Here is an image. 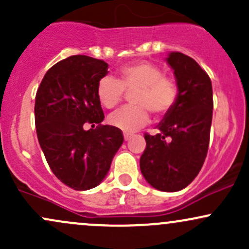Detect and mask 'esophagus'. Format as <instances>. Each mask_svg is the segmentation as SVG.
Listing matches in <instances>:
<instances>
[{
	"instance_id": "esophagus-1",
	"label": "esophagus",
	"mask_w": 249,
	"mask_h": 249,
	"mask_svg": "<svg viewBox=\"0 0 249 249\" xmlns=\"http://www.w3.org/2000/svg\"><path fill=\"white\" fill-rule=\"evenodd\" d=\"M133 137V133H130V132H124V139L125 141H130L131 138Z\"/></svg>"
}]
</instances>
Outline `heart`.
<instances>
[{
    "mask_svg": "<svg viewBox=\"0 0 249 249\" xmlns=\"http://www.w3.org/2000/svg\"><path fill=\"white\" fill-rule=\"evenodd\" d=\"M131 92V105L110 117L113 126L132 132L150 122V113L156 117L167 115L179 101L180 89L172 77L150 62H134L123 65L117 78L103 77L97 84V97L104 107L115 108Z\"/></svg>",
    "mask_w": 249,
    "mask_h": 249,
    "instance_id": "obj_1",
    "label": "heart"
}]
</instances>
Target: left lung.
<instances>
[{
    "instance_id": "8db88e82",
    "label": "left lung",
    "mask_w": 249,
    "mask_h": 249,
    "mask_svg": "<svg viewBox=\"0 0 249 249\" xmlns=\"http://www.w3.org/2000/svg\"><path fill=\"white\" fill-rule=\"evenodd\" d=\"M167 63L180 89L179 101L159 123V133H145L141 171L151 186L177 192L193 181L206 159L213 116L212 83L206 71L181 53Z\"/></svg>"
}]
</instances>
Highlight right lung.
I'll use <instances>...</instances> for the list:
<instances>
[{
    "instance_id": "1",
    "label": "right lung",
    "mask_w": 249,
    "mask_h": 249,
    "mask_svg": "<svg viewBox=\"0 0 249 249\" xmlns=\"http://www.w3.org/2000/svg\"><path fill=\"white\" fill-rule=\"evenodd\" d=\"M107 68L102 59L70 56L47 71L36 92L39 145L53 174L76 191L96 187L105 178L124 142L122 130L101 125L104 112L97 84ZM87 122L99 127L85 131Z\"/></svg>"
}]
</instances>
